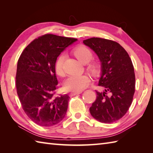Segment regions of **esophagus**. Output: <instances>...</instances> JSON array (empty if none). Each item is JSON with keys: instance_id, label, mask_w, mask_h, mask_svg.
<instances>
[{"instance_id": "obj_1", "label": "esophagus", "mask_w": 153, "mask_h": 153, "mask_svg": "<svg viewBox=\"0 0 153 153\" xmlns=\"http://www.w3.org/2000/svg\"><path fill=\"white\" fill-rule=\"evenodd\" d=\"M80 93H82V91H79V92H72V93H70V96H75V95H77V94H80Z\"/></svg>"}]
</instances>
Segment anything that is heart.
Segmentation results:
<instances>
[{"mask_svg": "<svg viewBox=\"0 0 153 153\" xmlns=\"http://www.w3.org/2000/svg\"><path fill=\"white\" fill-rule=\"evenodd\" d=\"M73 53L79 62L83 64H86L92 59L93 53L89 48L79 45L74 48ZM64 61V55L60 54L56 58L54 63L55 72L58 76H64L63 64ZM88 71L93 74L96 75L99 72V66L96 62H91L87 68ZM90 83L89 77L87 75H79V76H71L68 77L64 83V88L67 91L79 92L85 89Z\"/></svg>", "mask_w": 153, "mask_h": 153, "instance_id": "heart-1", "label": "heart"}]
</instances>
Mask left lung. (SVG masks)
I'll return each instance as SVG.
<instances>
[{
  "instance_id": "obj_1",
  "label": "left lung",
  "mask_w": 153,
  "mask_h": 153,
  "mask_svg": "<svg viewBox=\"0 0 153 153\" xmlns=\"http://www.w3.org/2000/svg\"><path fill=\"white\" fill-rule=\"evenodd\" d=\"M83 43L95 52L102 64L97 99L89 110L98 121L110 123L124 116L131 106L135 93L134 68L128 53L116 41L100 37L84 40Z\"/></svg>"
}]
</instances>
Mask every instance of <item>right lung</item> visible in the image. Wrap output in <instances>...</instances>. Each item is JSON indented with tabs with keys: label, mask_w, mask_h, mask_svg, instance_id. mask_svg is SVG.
Listing matches in <instances>:
<instances>
[{
	"label": "right lung",
	"mask_w": 153,
	"mask_h": 153,
	"mask_svg": "<svg viewBox=\"0 0 153 153\" xmlns=\"http://www.w3.org/2000/svg\"><path fill=\"white\" fill-rule=\"evenodd\" d=\"M77 39L45 34L25 47L19 56L16 86L23 110L37 125L49 127L64 118L70 97L56 95L54 63L61 52Z\"/></svg>",
	"instance_id": "1"
}]
</instances>
